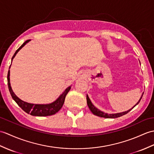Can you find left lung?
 I'll return each instance as SVG.
<instances>
[{"mask_svg": "<svg viewBox=\"0 0 154 154\" xmlns=\"http://www.w3.org/2000/svg\"><path fill=\"white\" fill-rule=\"evenodd\" d=\"M143 94H144V93L142 94V96H143ZM142 97L140 98V99L139 100V101L137 103V104H136L133 108L130 109L129 110L127 111V112H122V113H114V114H108V113H103L102 112H101V111H100L99 109H98L97 108H96V107L94 106V105L92 104L91 101L90 100V99H89L88 95H87V105L88 106L89 109H90V110L91 111V112L94 114V115L95 116H99V117H104V118H117V117H119L121 116H123L124 115H125V114H127V113H128L130 112L131 110L133 109L134 107L137 106V104H138L139 102H140V100H141Z\"/></svg>", "mask_w": 154, "mask_h": 154, "instance_id": "left-lung-1", "label": "left lung"}]
</instances>
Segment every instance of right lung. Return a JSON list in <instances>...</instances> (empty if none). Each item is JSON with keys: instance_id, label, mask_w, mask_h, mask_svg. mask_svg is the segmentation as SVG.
I'll return each instance as SVG.
<instances>
[{"instance_id": "add662e5", "label": "right lung", "mask_w": 154, "mask_h": 154, "mask_svg": "<svg viewBox=\"0 0 154 154\" xmlns=\"http://www.w3.org/2000/svg\"><path fill=\"white\" fill-rule=\"evenodd\" d=\"M30 40H27L26 41H25L22 44V45H21L20 47L17 50L12 58V61L14 57H15V56L16 55L17 52H18L23 46L26 45V44ZM7 80H8V86L9 91L14 100L17 103V104L18 105L20 108L24 111V112H26L27 113L30 114V115L33 116L43 117V116H52V115H54V114L56 113L61 108H62V107L63 105L64 101H65L66 96L71 89V87H67L66 90L64 91L63 93L59 96V98L57 99L56 101H54L51 103H49V104H33V103H29L22 101L18 97H17V96L14 93L10 83V70L8 72Z\"/></svg>"}]
</instances>
